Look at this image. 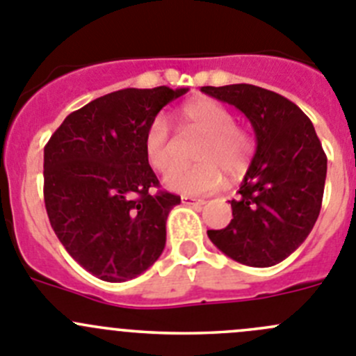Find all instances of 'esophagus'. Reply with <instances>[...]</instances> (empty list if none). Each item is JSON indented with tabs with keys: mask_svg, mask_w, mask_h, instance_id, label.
<instances>
[{
	"mask_svg": "<svg viewBox=\"0 0 356 356\" xmlns=\"http://www.w3.org/2000/svg\"><path fill=\"white\" fill-rule=\"evenodd\" d=\"M182 204H188V205H195V207H200V205L205 204L204 198H195V197H188V195H182L181 197Z\"/></svg>",
	"mask_w": 356,
	"mask_h": 356,
	"instance_id": "obj_1",
	"label": "esophagus"
}]
</instances>
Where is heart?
I'll return each mask as SVG.
<instances>
[{
  "label": "heart",
  "instance_id": "1",
  "mask_svg": "<svg viewBox=\"0 0 356 356\" xmlns=\"http://www.w3.org/2000/svg\"><path fill=\"white\" fill-rule=\"evenodd\" d=\"M186 126L202 133L195 149L198 163L175 167L165 175V186L182 195L212 193L227 177L237 179L245 172L253 156L254 140L244 128L235 124L232 111L211 98H195L181 111ZM142 149L156 172H167L174 165L170 126L167 118L156 115L145 128Z\"/></svg>",
  "mask_w": 356,
  "mask_h": 356
}]
</instances>
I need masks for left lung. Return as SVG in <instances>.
Segmentation results:
<instances>
[{"instance_id": "obj_1", "label": "left lung", "mask_w": 356, "mask_h": 356, "mask_svg": "<svg viewBox=\"0 0 356 356\" xmlns=\"http://www.w3.org/2000/svg\"><path fill=\"white\" fill-rule=\"evenodd\" d=\"M202 92L234 105L249 119L257 151L232 200L227 228L209 230L212 244L249 267H272L307 238L320 216L327 156L307 115L284 96L251 84Z\"/></svg>"}]
</instances>
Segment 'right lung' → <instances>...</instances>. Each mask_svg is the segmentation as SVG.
<instances>
[{"mask_svg":"<svg viewBox=\"0 0 356 356\" xmlns=\"http://www.w3.org/2000/svg\"><path fill=\"white\" fill-rule=\"evenodd\" d=\"M188 89H121L72 112L43 149V198L70 257L102 281L147 270L181 197L159 188L142 149L145 128Z\"/></svg>","mask_w":356,"mask_h":356,"instance_id":"add662e5","label":"right lung"}]
</instances>
